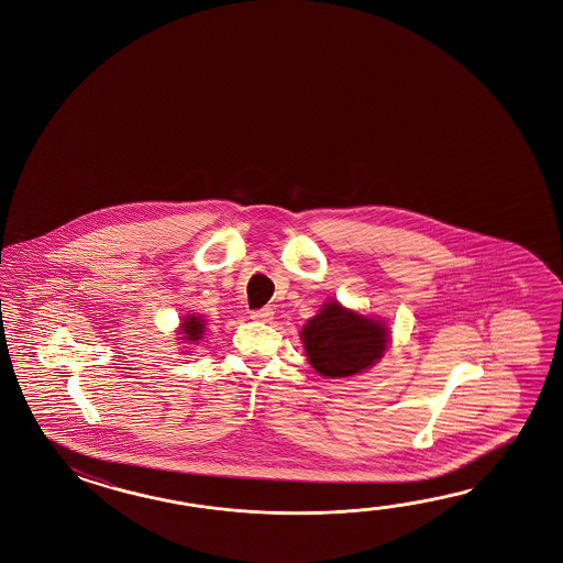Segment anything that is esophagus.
Listing matches in <instances>:
<instances>
[{"instance_id": "obj_1", "label": "esophagus", "mask_w": 563, "mask_h": 563, "mask_svg": "<svg viewBox=\"0 0 563 563\" xmlns=\"http://www.w3.org/2000/svg\"><path fill=\"white\" fill-rule=\"evenodd\" d=\"M272 318H274V310L272 308L252 311V320H255V322H269Z\"/></svg>"}]
</instances>
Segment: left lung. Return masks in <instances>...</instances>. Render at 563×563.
Instances as JSON below:
<instances>
[{"mask_svg": "<svg viewBox=\"0 0 563 563\" xmlns=\"http://www.w3.org/2000/svg\"><path fill=\"white\" fill-rule=\"evenodd\" d=\"M301 344L311 368L325 378H347L368 371L390 344V330L383 318L364 316L328 299L303 323Z\"/></svg>", "mask_w": 563, "mask_h": 563, "instance_id": "obj_1", "label": "left lung"}]
</instances>
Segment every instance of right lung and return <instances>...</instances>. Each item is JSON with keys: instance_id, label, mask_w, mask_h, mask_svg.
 Segmentation results:
<instances>
[{"instance_id": "1", "label": "right lung", "mask_w": 563, "mask_h": 563, "mask_svg": "<svg viewBox=\"0 0 563 563\" xmlns=\"http://www.w3.org/2000/svg\"><path fill=\"white\" fill-rule=\"evenodd\" d=\"M205 325L207 322L203 320V316L199 313H187L180 318L179 328H177V340L179 342H199L205 334Z\"/></svg>"}]
</instances>
